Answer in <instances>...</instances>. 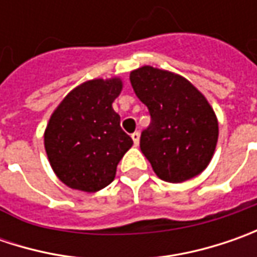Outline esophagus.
<instances>
[{"mask_svg":"<svg viewBox=\"0 0 257 257\" xmlns=\"http://www.w3.org/2000/svg\"><path fill=\"white\" fill-rule=\"evenodd\" d=\"M132 139H133L134 144L137 146V144L140 143V133H139V132H134V133L132 134Z\"/></svg>","mask_w":257,"mask_h":257,"instance_id":"34e87169","label":"esophagus"}]
</instances>
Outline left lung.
Here are the masks:
<instances>
[{"mask_svg": "<svg viewBox=\"0 0 257 257\" xmlns=\"http://www.w3.org/2000/svg\"><path fill=\"white\" fill-rule=\"evenodd\" d=\"M130 81L152 117L140 149L154 173L170 183L200 174L219 137L217 118L206 97L182 75L150 65L132 71Z\"/></svg>", "mask_w": 257, "mask_h": 257, "instance_id": "obj_1", "label": "left lung"}]
</instances>
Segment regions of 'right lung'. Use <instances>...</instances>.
Listing matches in <instances>:
<instances>
[{
	"label": "right lung",
	"mask_w": 257,
	"mask_h": 257,
	"mask_svg": "<svg viewBox=\"0 0 257 257\" xmlns=\"http://www.w3.org/2000/svg\"><path fill=\"white\" fill-rule=\"evenodd\" d=\"M121 88L115 77L85 81L67 94L50 117L45 152L57 177L68 187L87 193L104 189L133 146L113 110Z\"/></svg>",
	"instance_id": "obj_1"
}]
</instances>
